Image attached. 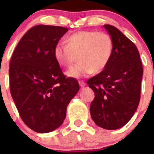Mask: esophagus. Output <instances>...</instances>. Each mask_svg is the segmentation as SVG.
I'll list each match as a JSON object with an SVG mask.
<instances>
[{"label":"esophagus","instance_id":"obj_1","mask_svg":"<svg viewBox=\"0 0 154 154\" xmlns=\"http://www.w3.org/2000/svg\"><path fill=\"white\" fill-rule=\"evenodd\" d=\"M79 85L82 87V88L85 87V85H86V84H85V82H84L83 81H79Z\"/></svg>","mask_w":154,"mask_h":154}]
</instances>
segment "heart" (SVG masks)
<instances>
[{"label":"heart","mask_w":154,"mask_h":154,"mask_svg":"<svg viewBox=\"0 0 154 154\" xmlns=\"http://www.w3.org/2000/svg\"><path fill=\"white\" fill-rule=\"evenodd\" d=\"M113 51L112 37L104 31H81L71 35L67 44L59 42L54 48V56L58 64L69 67L66 74L73 78L89 75L93 72H99L106 67Z\"/></svg>","instance_id":"b5f03b06"}]
</instances>
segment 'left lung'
Instances as JSON below:
<instances>
[{
	"label": "left lung",
	"mask_w": 154,
	"mask_h": 154,
	"mask_svg": "<svg viewBox=\"0 0 154 154\" xmlns=\"http://www.w3.org/2000/svg\"><path fill=\"white\" fill-rule=\"evenodd\" d=\"M113 41L106 67L89 79L95 93L90 114L96 125L106 130L119 129L130 121L140 100L143 66L137 46L119 29L105 24Z\"/></svg>",
	"instance_id": "8db88e82"
}]
</instances>
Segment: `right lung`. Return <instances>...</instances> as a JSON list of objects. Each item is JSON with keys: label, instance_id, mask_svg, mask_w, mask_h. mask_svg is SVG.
I'll return each instance as SVG.
<instances>
[{"label": "right lung", "instance_id": "add662e5", "mask_svg": "<svg viewBox=\"0 0 154 154\" xmlns=\"http://www.w3.org/2000/svg\"><path fill=\"white\" fill-rule=\"evenodd\" d=\"M68 31L44 24L32 27L11 59V94L23 122L37 133L59 127L68 104L79 90L78 81L66 78L54 56L55 45Z\"/></svg>", "mask_w": 154, "mask_h": 154}]
</instances>
